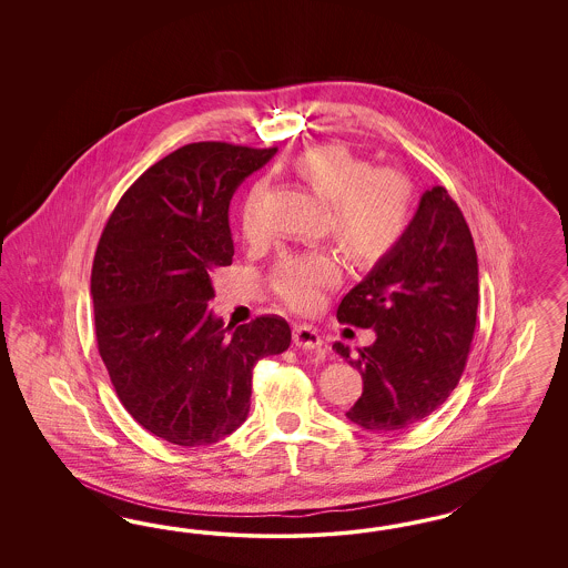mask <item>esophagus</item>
<instances>
[{
	"label": "esophagus",
	"instance_id": "esophagus-1",
	"mask_svg": "<svg viewBox=\"0 0 568 568\" xmlns=\"http://www.w3.org/2000/svg\"><path fill=\"white\" fill-rule=\"evenodd\" d=\"M293 344L300 349H318L323 345V337L310 325H297L293 328Z\"/></svg>",
	"mask_w": 568,
	"mask_h": 568
}]
</instances>
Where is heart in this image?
Instances as JSON below:
<instances>
[{"label": "heart", "mask_w": 568, "mask_h": 568, "mask_svg": "<svg viewBox=\"0 0 568 568\" xmlns=\"http://www.w3.org/2000/svg\"><path fill=\"white\" fill-rule=\"evenodd\" d=\"M292 169L310 190L328 202L331 235L356 264L385 258L410 223V183L392 169H373L368 160L344 143H321L295 155ZM256 185L243 210L247 237L258 233L254 223ZM339 278V266L328 252L287 254L276 262L271 287L293 310L318 306L321 293Z\"/></svg>", "instance_id": "1"}]
</instances>
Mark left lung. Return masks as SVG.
I'll list each match as a JSON object with an SVG mask.
<instances>
[{
  "mask_svg": "<svg viewBox=\"0 0 568 568\" xmlns=\"http://www.w3.org/2000/svg\"><path fill=\"white\" fill-rule=\"evenodd\" d=\"M479 304V264L470 229L444 187L425 191L396 247L354 290L337 318L375 328L377 339L333 349L364 381L345 413L362 429L394 433L435 413L465 373Z\"/></svg>",
  "mask_w": 568,
  "mask_h": 568,
  "instance_id": "1",
  "label": "left lung"
}]
</instances>
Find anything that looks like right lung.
<instances>
[{"label": "right lung", "mask_w": 568, "mask_h": 568, "mask_svg": "<svg viewBox=\"0 0 568 568\" xmlns=\"http://www.w3.org/2000/svg\"><path fill=\"white\" fill-rule=\"evenodd\" d=\"M276 148L190 143L124 191L91 268L95 339L116 396L174 446L231 435L247 418L256 362L285 352L292 328L264 314L224 327L210 275L233 262L229 202Z\"/></svg>", "instance_id": "add662e5"}]
</instances>
